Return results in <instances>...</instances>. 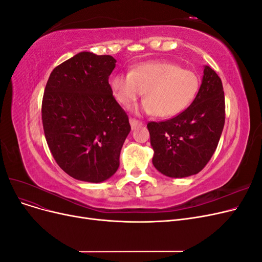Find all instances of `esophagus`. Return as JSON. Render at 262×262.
Returning a JSON list of instances; mask_svg holds the SVG:
<instances>
[{"mask_svg":"<svg viewBox=\"0 0 262 262\" xmlns=\"http://www.w3.org/2000/svg\"><path fill=\"white\" fill-rule=\"evenodd\" d=\"M130 124H131L132 130H134V129H137L138 126L142 125V122L140 120H137V119H134V118H130Z\"/></svg>","mask_w":262,"mask_h":262,"instance_id":"obj_1","label":"esophagus"}]
</instances>
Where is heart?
<instances>
[{"label":"heart","instance_id":"b5f03b06","mask_svg":"<svg viewBox=\"0 0 262 262\" xmlns=\"http://www.w3.org/2000/svg\"><path fill=\"white\" fill-rule=\"evenodd\" d=\"M199 77L191 70L167 61L144 62L130 73H118L110 81L115 98L123 106L136 101L144 91L142 107L156 117L175 116L185 110L199 90Z\"/></svg>","mask_w":262,"mask_h":262}]
</instances>
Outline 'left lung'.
<instances>
[{"mask_svg":"<svg viewBox=\"0 0 262 262\" xmlns=\"http://www.w3.org/2000/svg\"><path fill=\"white\" fill-rule=\"evenodd\" d=\"M224 123L223 85L215 71L205 66L192 104L169 120L147 123L155 168L172 178L201 171L215 152Z\"/></svg>","mask_w":262,"mask_h":262,"instance_id":"left-lung-1","label":"left lung"}]
</instances>
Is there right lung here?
<instances>
[{
  "instance_id": "1",
  "label": "right lung",
  "mask_w": 262,
  "mask_h": 262,
  "mask_svg": "<svg viewBox=\"0 0 262 262\" xmlns=\"http://www.w3.org/2000/svg\"><path fill=\"white\" fill-rule=\"evenodd\" d=\"M116 62L108 54L80 52L55 67L46 85L41 117L47 143L60 168L77 180L112 177L131 130L108 82Z\"/></svg>"
}]
</instances>
